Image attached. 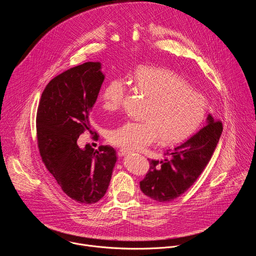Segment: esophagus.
Here are the masks:
<instances>
[{"mask_svg": "<svg viewBox=\"0 0 256 256\" xmlns=\"http://www.w3.org/2000/svg\"><path fill=\"white\" fill-rule=\"evenodd\" d=\"M128 154V151H124V150H120V151H118V157H124V156H126Z\"/></svg>", "mask_w": 256, "mask_h": 256, "instance_id": "esophagus-1", "label": "esophagus"}]
</instances>
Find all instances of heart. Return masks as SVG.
Returning a JSON list of instances; mask_svg holds the SVG:
<instances>
[{"label": "heart", "mask_w": 256, "mask_h": 256, "mask_svg": "<svg viewBox=\"0 0 256 256\" xmlns=\"http://www.w3.org/2000/svg\"><path fill=\"white\" fill-rule=\"evenodd\" d=\"M132 83L136 91L149 100L144 122H126L109 130L107 140L112 144L126 151L144 149L158 138L161 144H175L186 140L202 124L206 112V99L176 72L140 66ZM126 92L122 79L109 81L101 93L102 108L108 112L118 110Z\"/></svg>", "instance_id": "1"}]
</instances>
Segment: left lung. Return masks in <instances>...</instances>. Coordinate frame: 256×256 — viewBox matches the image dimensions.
Wrapping results in <instances>:
<instances>
[{"label": "left lung", "instance_id": "8db88e82", "mask_svg": "<svg viewBox=\"0 0 256 256\" xmlns=\"http://www.w3.org/2000/svg\"><path fill=\"white\" fill-rule=\"evenodd\" d=\"M222 130V122L208 116L206 126L184 142L167 150L163 160H149L150 170L140 182L144 194L165 202L184 194L210 160Z\"/></svg>", "mask_w": 256, "mask_h": 256}]
</instances>
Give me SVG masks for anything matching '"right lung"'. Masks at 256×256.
Returning a JSON list of instances; mask_svg holds the SVG:
<instances>
[{
    "label": "right lung",
    "instance_id": "right-lung-1",
    "mask_svg": "<svg viewBox=\"0 0 256 256\" xmlns=\"http://www.w3.org/2000/svg\"><path fill=\"white\" fill-rule=\"evenodd\" d=\"M105 79L101 62H87L54 78L42 92L36 116L40 156L62 192L77 202L92 204L105 194L116 163L112 147L77 140L90 130L89 116Z\"/></svg>",
    "mask_w": 256,
    "mask_h": 256
}]
</instances>
